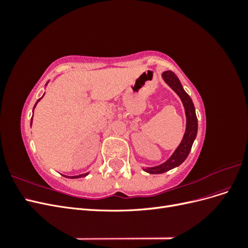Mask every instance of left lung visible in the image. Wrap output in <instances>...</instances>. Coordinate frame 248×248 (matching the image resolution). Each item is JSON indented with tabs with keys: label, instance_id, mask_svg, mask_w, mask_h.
I'll use <instances>...</instances> for the list:
<instances>
[{
	"label": "left lung",
	"instance_id": "8db88e82",
	"mask_svg": "<svg viewBox=\"0 0 248 248\" xmlns=\"http://www.w3.org/2000/svg\"><path fill=\"white\" fill-rule=\"evenodd\" d=\"M162 78L177 93L183 103L186 116V129L182 141L180 142L175 152L171 154V156L166 162L153 168L144 169V170L149 172V174H162V172H166L171 169L179 167L188 156L198 133V119L196 115V108H194L190 96L184 91L178 77L172 71H164L162 73Z\"/></svg>",
	"mask_w": 248,
	"mask_h": 248
}]
</instances>
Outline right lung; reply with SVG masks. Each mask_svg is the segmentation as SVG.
I'll return each mask as SVG.
<instances>
[{
	"mask_svg": "<svg viewBox=\"0 0 248 248\" xmlns=\"http://www.w3.org/2000/svg\"><path fill=\"white\" fill-rule=\"evenodd\" d=\"M47 85V84H46ZM44 96V95H43ZM42 96V97H43ZM42 97H41V98H42ZM40 98V99H41ZM40 99H38V100H37V102H38ZM37 102H36V104H37ZM36 104H35V106H34V108H35V107H36ZM33 112H34V109H33ZM31 126H32V120H31ZM89 174V172H86V174H81V175H78V176H72V177H68V176H64V177H67V178H70V179H77V178H81V177H86L87 175Z\"/></svg>",
	"mask_w": 248,
	"mask_h": 248,
	"instance_id": "obj_1",
	"label": "right lung"
}]
</instances>
